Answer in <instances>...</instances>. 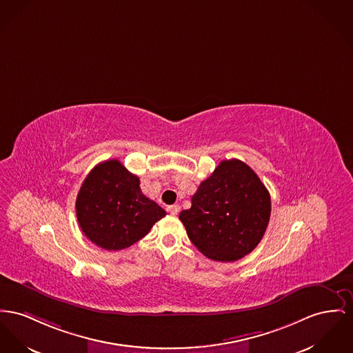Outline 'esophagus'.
I'll use <instances>...</instances> for the list:
<instances>
[{
    "label": "esophagus",
    "instance_id": "1",
    "mask_svg": "<svg viewBox=\"0 0 353 353\" xmlns=\"http://www.w3.org/2000/svg\"><path fill=\"white\" fill-rule=\"evenodd\" d=\"M167 212H170L171 215H176L178 212H181V206L179 205H171L167 208Z\"/></svg>",
    "mask_w": 353,
    "mask_h": 353
}]
</instances>
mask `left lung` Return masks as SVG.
Listing matches in <instances>:
<instances>
[{
	"mask_svg": "<svg viewBox=\"0 0 353 353\" xmlns=\"http://www.w3.org/2000/svg\"><path fill=\"white\" fill-rule=\"evenodd\" d=\"M270 194L242 161H222L179 214L190 241L208 259L232 262L256 249L270 218Z\"/></svg>",
	"mask_w": 353,
	"mask_h": 353,
	"instance_id": "obj_1",
	"label": "left lung"
}]
</instances>
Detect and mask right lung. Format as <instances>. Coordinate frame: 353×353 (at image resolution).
<instances>
[{"instance_id":"right-lung-1","label":"right lung","mask_w":353,"mask_h":353,"mask_svg":"<svg viewBox=\"0 0 353 353\" xmlns=\"http://www.w3.org/2000/svg\"><path fill=\"white\" fill-rule=\"evenodd\" d=\"M139 178L118 159L94 165L76 198V215L83 233L105 250L130 248L162 219L165 212L147 198Z\"/></svg>"}]
</instances>
